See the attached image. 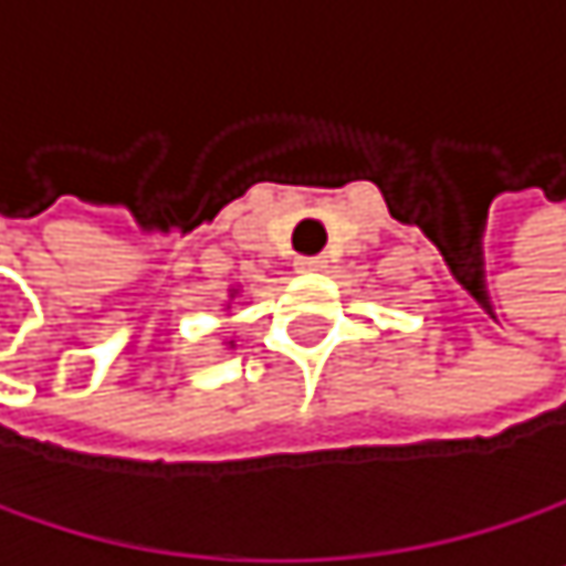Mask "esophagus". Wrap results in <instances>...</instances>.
Returning <instances> with one entry per match:
<instances>
[{
  "label": "esophagus",
  "instance_id": "obj_1",
  "mask_svg": "<svg viewBox=\"0 0 566 566\" xmlns=\"http://www.w3.org/2000/svg\"><path fill=\"white\" fill-rule=\"evenodd\" d=\"M293 266H296L300 273H317V270H324V266H327V260H324V256H300Z\"/></svg>",
  "mask_w": 566,
  "mask_h": 566
}]
</instances>
